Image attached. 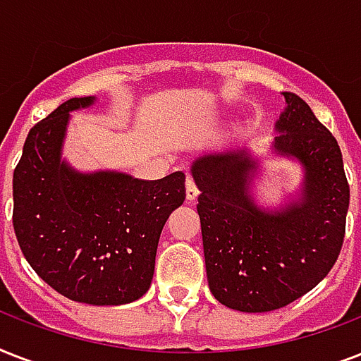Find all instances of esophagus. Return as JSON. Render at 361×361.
Instances as JSON below:
<instances>
[{
	"instance_id": "esophagus-1",
	"label": "esophagus",
	"mask_w": 361,
	"mask_h": 361,
	"mask_svg": "<svg viewBox=\"0 0 361 361\" xmlns=\"http://www.w3.org/2000/svg\"><path fill=\"white\" fill-rule=\"evenodd\" d=\"M185 197L189 202H192V200H197L198 197V187L197 183H195V180L192 178H187L185 180Z\"/></svg>"
}]
</instances>
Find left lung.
I'll use <instances>...</instances> for the list:
<instances>
[{"instance_id": "1", "label": "left lung", "mask_w": 361, "mask_h": 361, "mask_svg": "<svg viewBox=\"0 0 361 361\" xmlns=\"http://www.w3.org/2000/svg\"><path fill=\"white\" fill-rule=\"evenodd\" d=\"M275 153L300 161L302 192L281 209L251 197L258 161L247 149L206 153L191 166L212 294L243 313L285 307L334 268L347 223L348 189L339 144L296 93L283 92Z\"/></svg>"}]
</instances>
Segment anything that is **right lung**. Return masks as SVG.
<instances>
[{
	"mask_svg": "<svg viewBox=\"0 0 361 361\" xmlns=\"http://www.w3.org/2000/svg\"><path fill=\"white\" fill-rule=\"evenodd\" d=\"M75 97L31 127L13 176V226L25 260L73 302L123 305L147 292L164 223L185 200V174L138 180L82 174L61 159Z\"/></svg>",
	"mask_w": 361,
	"mask_h": 361,
	"instance_id": "1",
	"label": "right lung"
}]
</instances>
